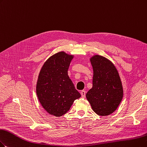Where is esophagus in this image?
Segmentation results:
<instances>
[{"label": "esophagus", "instance_id": "esophagus-1", "mask_svg": "<svg viewBox=\"0 0 147 147\" xmlns=\"http://www.w3.org/2000/svg\"><path fill=\"white\" fill-rule=\"evenodd\" d=\"M86 92L85 90H82L81 92V96L83 98H85L86 97Z\"/></svg>", "mask_w": 147, "mask_h": 147}]
</instances>
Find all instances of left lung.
<instances>
[{
    "label": "left lung",
    "instance_id": "left-lung-1",
    "mask_svg": "<svg viewBox=\"0 0 147 147\" xmlns=\"http://www.w3.org/2000/svg\"><path fill=\"white\" fill-rule=\"evenodd\" d=\"M90 62L93 70V86L86 98L93 110L99 116L112 113L123 97L122 83L114 64L102 56H93Z\"/></svg>",
    "mask_w": 147,
    "mask_h": 147
}]
</instances>
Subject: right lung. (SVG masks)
<instances>
[{
    "label": "right lung",
    "instance_id": "obj_1",
    "mask_svg": "<svg viewBox=\"0 0 147 147\" xmlns=\"http://www.w3.org/2000/svg\"><path fill=\"white\" fill-rule=\"evenodd\" d=\"M74 55L60 52L49 57L41 69L36 86L38 100L47 112L56 117L66 114L80 93L69 77Z\"/></svg>",
    "mask_w": 147,
    "mask_h": 147
}]
</instances>
